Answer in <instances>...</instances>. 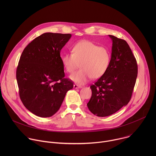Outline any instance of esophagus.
I'll return each mask as SVG.
<instances>
[{"mask_svg": "<svg viewBox=\"0 0 156 156\" xmlns=\"http://www.w3.org/2000/svg\"><path fill=\"white\" fill-rule=\"evenodd\" d=\"M73 87H74L75 89H78V88H81L82 86H80V85H78V84H75L73 85Z\"/></svg>", "mask_w": 156, "mask_h": 156, "instance_id": "esophagus-1", "label": "esophagus"}]
</instances>
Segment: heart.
<instances>
[{"mask_svg":"<svg viewBox=\"0 0 156 156\" xmlns=\"http://www.w3.org/2000/svg\"><path fill=\"white\" fill-rule=\"evenodd\" d=\"M111 60L110 51L104 46L83 40L75 44L72 53L63 55L62 62L65 70L73 73L80 66L81 69L70 76L74 82L83 84L91 78L98 79L107 71Z\"/></svg>","mask_w":156,"mask_h":156,"instance_id":"1","label":"heart"}]
</instances>
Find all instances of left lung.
<instances>
[{"label":"left lung","instance_id":"8db88e82","mask_svg":"<svg viewBox=\"0 0 156 156\" xmlns=\"http://www.w3.org/2000/svg\"><path fill=\"white\" fill-rule=\"evenodd\" d=\"M112 55L107 72L90 87L92 96L87 104L98 117L117 112L129 102L138 75V65L128 43L112 35Z\"/></svg>","mask_w":156,"mask_h":156}]
</instances>
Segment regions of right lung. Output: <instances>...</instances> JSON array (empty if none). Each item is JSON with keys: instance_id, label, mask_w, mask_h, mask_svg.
<instances>
[{"instance_id": "1", "label": "right lung", "mask_w": 156, "mask_h": 156, "mask_svg": "<svg viewBox=\"0 0 156 156\" xmlns=\"http://www.w3.org/2000/svg\"><path fill=\"white\" fill-rule=\"evenodd\" d=\"M71 34L46 33L36 37L22 52L16 69L19 95L25 107L40 117H49L60 108L73 87L65 78L60 51Z\"/></svg>"}]
</instances>
